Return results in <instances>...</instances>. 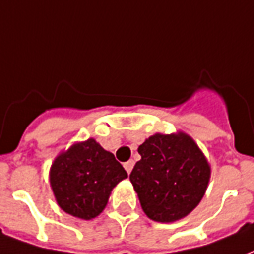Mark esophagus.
I'll use <instances>...</instances> for the list:
<instances>
[{"label": "esophagus", "instance_id": "34e87169", "mask_svg": "<svg viewBox=\"0 0 254 254\" xmlns=\"http://www.w3.org/2000/svg\"><path fill=\"white\" fill-rule=\"evenodd\" d=\"M133 166H134V162H133V160H127V162H125V163H124V167H125V170H127V174H130Z\"/></svg>", "mask_w": 254, "mask_h": 254}]
</instances>
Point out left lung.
I'll use <instances>...</instances> for the list:
<instances>
[{
	"mask_svg": "<svg viewBox=\"0 0 254 254\" xmlns=\"http://www.w3.org/2000/svg\"><path fill=\"white\" fill-rule=\"evenodd\" d=\"M141 159L130 182L145 215L170 223L194 209L207 190L211 167L201 149L187 133H156L138 147Z\"/></svg>",
	"mask_w": 254,
	"mask_h": 254,
	"instance_id": "1",
	"label": "left lung"
}]
</instances>
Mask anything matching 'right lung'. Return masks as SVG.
I'll return each mask as SVG.
<instances>
[{"label":"right lung","mask_w":254,"mask_h":254,"mask_svg":"<svg viewBox=\"0 0 254 254\" xmlns=\"http://www.w3.org/2000/svg\"><path fill=\"white\" fill-rule=\"evenodd\" d=\"M127 177L114 155L88 138L73 144L54 159L50 187L63 211L89 220L105 209L113 188Z\"/></svg>","instance_id":"add662e5"}]
</instances>
